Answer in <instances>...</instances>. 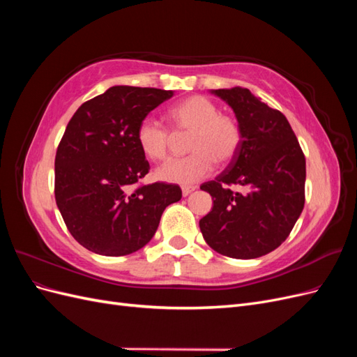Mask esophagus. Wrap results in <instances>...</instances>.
I'll use <instances>...</instances> for the list:
<instances>
[{
    "label": "esophagus",
    "mask_w": 357,
    "mask_h": 357,
    "mask_svg": "<svg viewBox=\"0 0 357 357\" xmlns=\"http://www.w3.org/2000/svg\"><path fill=\"white\" fill-rule=\"evenodd\" d=\"M197 188L195 186H183L181 188V193H183V197H188V195H190V193L195 190Z\"/></svg>",
    "instance_id": "34e87169"
}]
</instances>
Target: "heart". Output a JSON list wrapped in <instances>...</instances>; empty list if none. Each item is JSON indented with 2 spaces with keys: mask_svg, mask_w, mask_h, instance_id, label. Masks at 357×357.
Here are the masks:
<instances>
[{
  "mask_svg": "<svg viewBox=\"0 0 357 357\" xmlns=\"http://www.w3.org/2000/svg\"><path fill=\"white\" fill-rule=\"evenodd\" d=\"M169 121L176 134H188L186 158L171 159L156 169V177L167 183L192 185L207 177L214 162L226 165L236 156L241 146V129L232 116L222 114L207 96L193 95L169 110ZM137 143L152 160L164 159L171 144V134L155 122L144 119L137 128Z\"/></svg>",
  "mask_w": 357,
  "mask_h": 357,
  "instance_id": "heart-1",
  "label": "heart"
}]
</instances>
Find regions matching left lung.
I'll list each match as a JSON object with an SVG mask.
<instances>
[{
    "label": "left lung",
    "mask_w": 357,
    "mask_h": 357,
    "mask_svg": "<svg viewBox=\"0 0 357 357\" xmlns=\"http://www.w3.org/2000/svg\"><path fill=\"white\" fill-rule=\"evenodd\" d=\"M235 113L241 146L222 174L204 183L211 211L199 220L205 243L235 259L261 257L282 244L305 202V158L283 113L250 91L213 89ZM231 184L246 192H232Z\"/></svg>",
    "instance_id": "obj_1"
}]
</instances>
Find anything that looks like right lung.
<instances>
[{
  "mask_svg": "<svg viewBox=\"0 0 357 357\" xmlns=\"http://www.w3.org/2000/svg\"><path fill=\"white\" fill-rule=\"evenodd\" d=\"M174 91L112 86L82 104L55 158V198L68 231L84 248L125 256L144 247L181 189L167 183L132 185L149 172L137 128Z\"/></svg>",
  "mask_w": 357,
  "mask_h": 357,
  "instance_id": "right-lung-1",
  "label": "right lung"
}]
</instances>
